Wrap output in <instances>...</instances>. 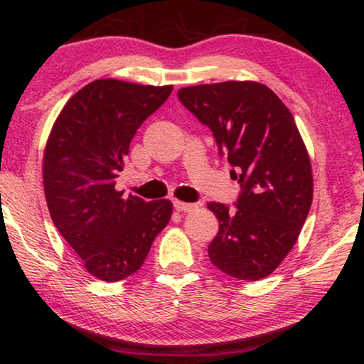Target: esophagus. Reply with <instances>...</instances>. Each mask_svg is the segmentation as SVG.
<instances>
[{"label": "esophagus", "mask_w": 364, "mask_h": 364, "mask_svg": "<svg viewBox=\"0 0 364 364\" xmlns=\"http://www.w3.org/2000/svg\"><path fill=\"white\" fill-rule=\"evenodd\" d=\"M173 207H176L178 212H191V210H193V208H196V203H188V202L173 200Z\"/></svg>", "instance_id": "34e87169"}]
</instances>
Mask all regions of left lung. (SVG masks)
<instances>
[{
    "label": "left lung",
    "instance_id": "1",
    "mask_svg": "<svg viewBox=\"0 0 364 364\" xmlns=\"http://www.w3.org/2000/svg\"><path fill=\"white\" fill-rule=\"evenodd\" d=\"M177 97L210 129L240 183L235 207L207 203L218 218L208 258L238 280L265 278L295 245L313 200L311 164L295 119L260 82L202 84Z\"/></svg>",
    "mask_w": 364,
    "mask_h": 364
}]
</instances>
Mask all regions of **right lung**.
I'll list each match as a JSON object with an SVG mask.
<instances>
[{
  "label": "right lung",
  "mask_w": 364,
  "mask_h": 364,
  "mask_svg": "<svg viewBox=\"0 0 364 364\" xmlns=\"http://www.w3.org/2000/svg\"><path fill=\"white\" fill-rule=\"evenodd\" d=\"M172 86L97 79L74 94L44 151V193L53 223L86 270L119 282L136 273L171 220L168 200L146 202L116 191L129 144Z\"/></svg>",
  "instance_id": "obj_1"
}]
</instances>
